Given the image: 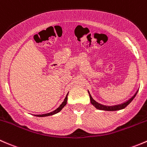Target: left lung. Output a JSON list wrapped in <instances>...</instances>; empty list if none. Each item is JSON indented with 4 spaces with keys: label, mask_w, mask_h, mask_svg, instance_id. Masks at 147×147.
<instances>
[{
    "label": "left lung",
    "mask_w": 147,
    "mask_h": 147,
    "mask_svg": "<svg viewBox=\"0 0 147 147\" xmlns=\"http://www.w3.org/2000/svg\"><path fill=\"white\" fill-rule=\"evenodd\" d=\"M89 96H90V102H91L92 105H93V106H95V107H96L98 110H105V111H116V110H122V109H124L125 107H126L130 103V102L132 101V100L134 99V97L136 96V95H137V92H138V90H137V92H136L135 94L132 97H131V98H130L129 100H128L127 102H124V103L122 104H120V105H114V106H106V105H101V104L98 103V102H97L96 101H95L93 99V98H92L91 96H90V93H89Z\"/></svg>",
    "instance_id": "8db88e82"
}]
</instances>
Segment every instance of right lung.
<instances>
[{"label":"right lung","instance_id":"add662e5","mask_svg":"<svg viewBox=\"0 0 147 147\" xmlns=\"http://www.w3.org/2000/svg\"><path fill=\"white\" fill-rule=\"evenodd\" d=\"M67 96H68V94L66 95V98H65L64 100H63V102H62V104H61V105H60L59 107H58V108L57 109V110H55L54 111L51 112V113H47V114H44V115H36L35 116H37V117H47V116H49V115H54V114H57V113H58L59 112L61 111V110H62V108L63 107L66 105V102H67Z\"/></svg>","mask_w":147,"mask_h":147}]
</instances>
